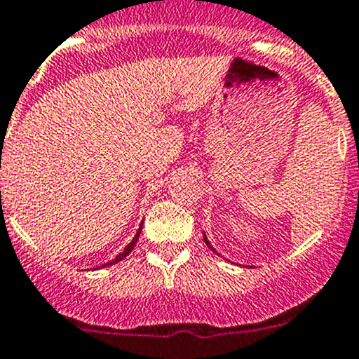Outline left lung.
I'll use <instances>...</instances> for the list:
<instances>
[{
    "mask_svg": "<svg viewBox=\"0 0 359 359\" xmlns=\"http://www.w3.org/2000/svg\"><path fill=\"white\" fill-rule=\"evenodd\" d=\"M202 237H204V243H205V246H208V248H209V250H211V251H215V253H218V251H216V250H215V248H212V246H211V243H209L208 236H205V233H202ZM218 255H219V253H218Z\"/></svg>",
    "mask_w": 359,
    "mask_h": 359,
    "instance_id": "8db88e82",
    "label": "left lung"
}]
</instances>
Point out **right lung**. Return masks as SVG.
Masks as SVG:
<instances>
[{
  "label": "right lung",
  "instance_id": "add662e5",
  "mask_svg": "<svg viewBox=\"0 0 359 359\" xmlns=\"http://www.w3.org/2000/svg\"><path fill=\"white\" fill-rule=\"evenodd\" d=\"M141 230H143V223H141V225H140V229H137L136 236H134V237H133V241H130V243H129V244H127V246H126V250H123V251H122V253H120V255H116V257H115V258H113V260L106 262V264L99 265V267H109V265H115V264H118V262H120V260H123V258H126V257H127V255H129V253H130V251H133V250H134V246H136L137 239H140V233H141ZM99 267H97V269H99Z\"/></svg>",
  "mask_w": 359,
  "mask_h": 359
}]
</instances>
